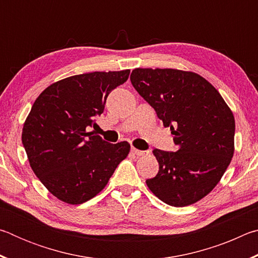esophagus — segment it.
<instances>
[{
  "mask_svg": "<svg viewBox=\"0 0 258 258\" xmlns=\"http://www.w3.org/2000/svg\"><path fill=\"white\" fill-rule=\"evenodd\" d=\"M131 152H132L133 155H135V156H138V157H140V156H145V155H148L149 154V151H143V150H138V149H135V148H131Z\"/></svg>",
  "mask_w": 258,
  "mask_h": 258,
  "instance_id": "obj_1",
  "label": "esophagus"
}]
</instances>
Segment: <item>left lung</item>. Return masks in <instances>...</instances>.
<instances>
[{"label": "left lung", "mask_w": 258, "mask_h": 258, "mask_svg": "<svg viewBox=\"0 0 258 258\" xmlns=\"http://www.w3.org/2000/svg\"><path fill=\"white\" fill-rule=\"evenodd\" d=\"M131 83L174 135V151L155 149L158 174L147 185L174 207L195 204L220 182L234 152V117L211 83L176 69L137 68Z\"/></svg>", "instance_id": "obj_1"}]
</instances>
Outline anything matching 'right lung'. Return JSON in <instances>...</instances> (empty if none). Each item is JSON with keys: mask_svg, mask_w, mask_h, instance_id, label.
Here are the masks:
<instances>
[{"mask_svg": "<svg viewBox=\"0 0 258 258\" xmlns=\"http://www.w3.org/2000/svg\"><path fill=\"white\" fill-rule=\"evenodd\" d=\"M130 71L94 72L64 78L43 91L23 128L30 167L47 190L72 205L101 191L130 152L87 132L104 110L109 93L127 81Z\"/></svg>", "mask_w": 258, "mask_h": 258, "instance_id": "add662e5", "label": "right lung"}]
</instances>
